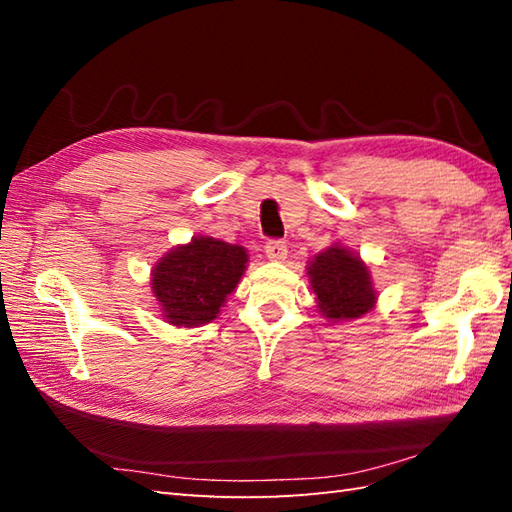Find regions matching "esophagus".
I'll list each match as a JSON object with an SVG mask.
<instances>
[{
    "label": "esophagus",
    "instance_id": "esophagus-1",
    "mask_svg": "<svg viewBox=\"0 0 512 512\" xmlns=\"http://www.w3.org/2000/svg\"><path fill=\"white\" fill-rule=\"evenodd\" d=\"M286 255H288L286 242H281V239H270V242H266V257L270 262H284Z\"/></svg>",
    "mask_w": 512,
    "mask_h": 512
}]
</instances>
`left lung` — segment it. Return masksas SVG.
<instances>
[{
  "mask_svg": "<svg viewBox=\"0 0 512 512\" xmlns=\"http://www.w3.org/2000/svg\"><path fill=\"white\" fill-rule=\"evenodd\" d=\"M310 286L325 317L332 321L358 319L374 308L376 292L367 266L341 246L323 250L308 268Z\"/></svg>",
  "mask_w": 512,
  "mask_h": 512,
  "instance_id": "left-lung-1",
  "label": "left lung"
}]
</instances>
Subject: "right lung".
<instances>
[{
    "mask_svg": "<svg viewBox=\"0 0 512 512\" xmlns=\"http://www.w3.org/2000/svg\"><path fill=\"white\" fill-rule=\"evenodd\" d=\"M246 262L242 246L213 237H193L191 244L171 250L151 279L167 321L184 328L213 321L244 275Z\"/></svg>",
    "mask_w": 512,
    "mask_h": 512,
    "instance_id": "add662e5",
    "label": "right lung"
}]
</instances>
